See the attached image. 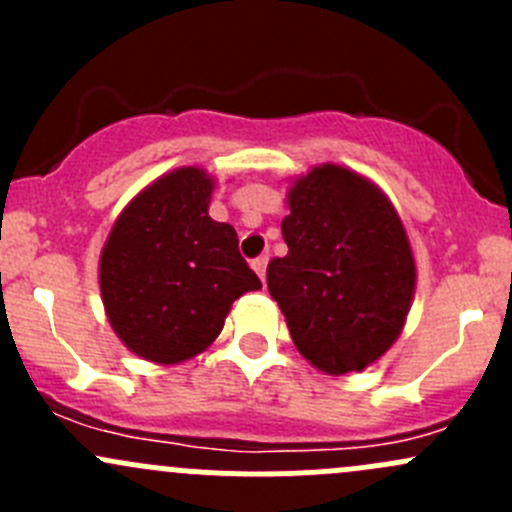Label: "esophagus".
Returning <instances> with one entry per match:
<instances>
[{"mask_svg": "<svg viewBox=\"0 0 512 512\" xmlns=\"http://www.w3.org/2000/svg\"><path fill=\"white\" fill-rule=\"evenodd\" d=\"M252 270L257 272V277H260L262 282H265V275H267V255H260L252 260Z\"/></svg>", "mask_w": 512, "mask_h": 512, "instance_id": "1", "label": "esophagus"}]
</instances>
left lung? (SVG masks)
I'll list each match as a JSON object with an SVG mask.
<instances>
[{
    "label": "left lung",
    "mask_w": 512,
    "mask_h": 512,
    "mask_svg": "<svg viewBox=\"0 0 512 512\" xmlns=\"http://www.w3.org/2000/svg\"><path fill=\"white\" fill-rule=\"evenodd\" d=\"M287 255L267 265L299 354L327 374L374 364L401 334L416 287L409 237L384 193L342 165L289 190Z\"/></svg>",
    "instance_id": "8db88e82"
}]
</instances>
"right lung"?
<instances>
[{
	"label": "right lung",
	"mask_w": 512,
	"mask_h": 512,
	"mask_svg": "<svg viewBox=\"0 0 512 512\" xmlns=\"http://www.w3.org/2000/svg\"><path fill=\"white\" fill-rule=\"evenodd\" d=\"M213 178L178 168L128 203L101 252L98 282L113 332L133 354L178 364L223 329L232 302L262 282L237 232L208 215Z\"/></svg>",
	"instance_id": "obj_1"
}]
</instances>
